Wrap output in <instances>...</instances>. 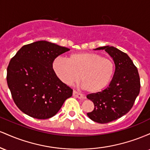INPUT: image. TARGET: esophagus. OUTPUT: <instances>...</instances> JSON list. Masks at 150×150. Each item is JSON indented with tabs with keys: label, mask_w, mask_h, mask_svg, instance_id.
Wrapping results in <instances>:
<instances>
[{
	"label": "esophagus",
	"mask_w": 150,
	"mask_h": 150,
	"mask_svg": "<svg viewBox=\"0 0 150 150\" xmlns=\"http://www.w3.org/2000/svg\"><path fill=\"white\" fill-rule=\"evenodd\" d=\"M73 97H76V98H78V99H82V98H84V96L82 95V94H80V93L76 92V91L74 90L73 92Z\"/></svg>",
	"instance_id": "1"
}]
</instances>
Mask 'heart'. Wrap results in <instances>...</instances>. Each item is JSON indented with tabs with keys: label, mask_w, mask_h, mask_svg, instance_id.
<instances>
[{
	"label": "heart",
	"mask_w": 150,
	"mask_h": 150,
	"mask_svg": "<svg viewBox=\"0 0 150 150\" xmlns=\"http://www.w3.org/2000/svg\"><path fill=\"white\" fill-rule=\"evenodd\" d=\"M53 69L63 83L70 85L80 79L82 87L90 93H98L111 84L115 74L114 62L96 53H73L68 60L58 57Z\"/></svg>",
	"instance_id": "1"
}]
</instances>
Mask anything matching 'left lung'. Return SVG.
<instances>
[{
  "label": "left lung",
  "mask_w": 150,
  "mask_h": 150,
  "mask_svg": "<svg viewBox=\"0 0 150 150\" xmlns=\"http://www.w3.org/2000/svg\"><path fill=\"white\" fill-rule=\"evenodd\" d=\"M94 50H105L114 62L115 74L111 84L100 92L87 96L94 108L87 116L93 121L107 123L120 118L131 109L140 93V76L130 57L123 51L105 46Z\"/></svg>",
  "instance_id": "left-lung-1"
}]
</instances>
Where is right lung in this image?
Returning a JSON list of instances; mask_svg holds the SVG:
<instances>
[{"instance_id":"add662e5","label":"right lung","mask_w":150,"mask_h":150,"mask_svg":"<svg viewBox=\"0 0 150 150\" xmlns=\"http://www.w3.org/2000/svg\"><path fill=\"white\" fill-rule=\"evenodd\" d=\"M69 49L47 41L23 46L10 60L7 83L15 104L25 114L47 119L56 114L73 89L53 69L54 59Z\"/></svg>"}]
</instances>
